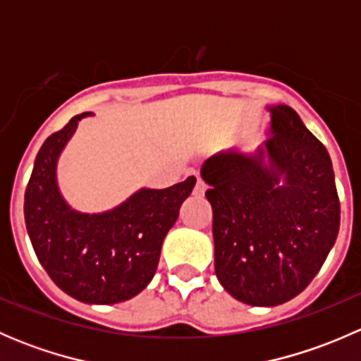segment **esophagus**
<instances>
[{
  "instance_id": "34e87169",
  "label": "esophagus",
  "mask_w": 361,
  "mask_h": 361,
  "mask_svg": "<svg viewBox=\"0 0 361 361\" xmlns=\"http://www.w3.org/2000/svg\"><path fill=\"white\" fill-rule=\"evenodd\" d=\"M204 192H206V183H204L201 178H197V183H195V188H194V195L202 197Z\"/></svg>"
}]
</instances>
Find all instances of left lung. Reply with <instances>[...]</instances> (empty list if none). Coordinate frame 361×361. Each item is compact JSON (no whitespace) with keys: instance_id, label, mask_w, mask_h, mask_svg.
Here are the masks:
<instances>
[{"instance_id":"obj_1","label":"left lung","mask_w":361,"mask_h":361,"mask_svg":"<svg viewBox=\"0 0 361 361\" xmlns=\"http://www.w3.org/2000/svg\"><path fill=\"white\" fill-rule=\"evenodd\" d=\"M267 140L204 160L214 274L239 302L274 307L312 281L336 245L341 206L332 160L293 108L267 104Z\"/></svg>"}]
</instances>
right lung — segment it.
<instances>
[{
  "label": "right lung",
  "instance_id": "obj_1",
  "mask_svg": "<svg viewBox=\"0 0 361 361\" xmlns=\"http://www.w3.org/2000/svg\"><path fill=\"white\" fill-rule=\"evenodd\" d=\"M89 115L73 116L39 148L25 188V228L39 264L63 292L85 304H118L154 279L164 238L197 180L143 187L101 213L76 211L61 192L57 164L78 122Z\"/></svg>",
  "mask_w": 361,
  "mask_h": 361
}]
</instances>
